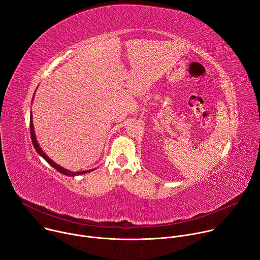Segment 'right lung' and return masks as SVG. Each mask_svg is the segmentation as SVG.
Listing matches in <instances>:
<instances>
[{"label":"right lung","instance_id":"obj_1","mask_svg":"<svg viewBox=\"0 0 260 260\" xmlns=\"http://www.w3.org/2000/svg\"><path fill=\"white\" fill-rule=\"evenodd\" d=\"M33 99H34V95H33ZM32 102H33V100H32ZM30 133H31V139H32L33 146H34L35 150L37 151V153H38L42 158H44L46 161H48L53 168H55L57 171H59L61 174H64V175H66V176H72V177H74V176L82 175V174L89 173V172H91V171H93V170H95V169H90V170H85V171H80V172H74V171H70V170H68V169H65V168L61 167L60 165H58V164H57V162H55L51 157H49V156H48V154H45V153H44V151L41 149V147H40V145H39V143H38V141H37L36 135H35L34 125H33L32 112H30Z\"/></svg>","mask_w":260,"mask_h":260}]
</instances>
